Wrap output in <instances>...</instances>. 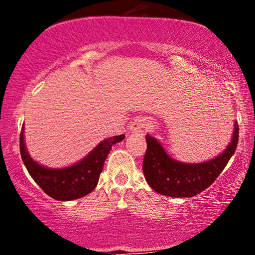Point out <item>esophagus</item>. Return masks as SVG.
I'll use <instances>...</instances> for the list:
<instances>
[{
	"label": "esophagus",
	"instance_id": "1",
	"mask_svg": "<svg viewBox=\"0 0 255 255\" xmlns=\"http://www.w3.org/2000/svg\"><path fill=\"white\" fill-rule=\"evenodd\" d=\"M148 129H150V124L146 119H136L130 126L131 133L141 134V135L147 133Z\"/></svg>",
	"mask_w": 255,
	"mask_h": 255
}]
</instances>
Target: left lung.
<instances>
[{"mask_svg": "<svg viewBox=\"0 0 255 255\" xmlns=\"http://www.w3.org/2000/svg\"><path fill=\"white\" fill-rule=\"evenodd\" d=\"M239 141V125L234 124L229 145L221 154L203 163H183L166 153L163 145L150 134L146 135V150L142 171L154 192L172 198H192L199 194L219 176Z\"/></svg>", "mask_w": 255, "mask_h": 255, "instance_id": "8db88e82", "label": "left lung"}]
</instances>
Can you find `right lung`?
Returning a JSON list of instances; mask_svg holds the SVG:
<instances>
[{
	"label": "right lung",
	"mask_w": 255,
	"mask_h": 255,
	"mask_svg": "<svg viewBox=\"0 0 255 255\" xmlns=\"http://www.w3.org/2000/svg\"><path fill=\"white\" fill-rule=\"evenodd\" d=\"M24 127L20 134V153L28 174L49 197L55 200L69 201L83 198L97 186L99 175L111 146L125 139V134L103 140L87 154L73 165L52 169L37 163L28 153L25 145Z\"/></svg>",
	"instance_id": "1"
}]
</instances>
